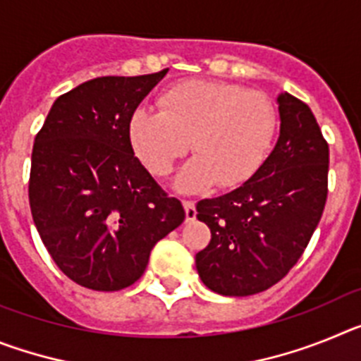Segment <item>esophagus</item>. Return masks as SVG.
Returning a JSON list of instances; mask_svg holds the SVG:
<instances>
[{"mask_svg": "<svg viewBox=\"0 0 361 361\" xmlns=\"http://www.w3.org/2000/svg\"><path fill=\"white\" fill-rule=\"evenodd\" d=\"M184 209H186V220H193L197 216V209H195V202L193 200H183Z\"/></svg>", "mask_w": 361, "mask_h": 361, "instance_id": "obj_1", "label": "esophagus"}]
</instances>
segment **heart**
<instances>
[{"label":"heart","mask_w":361,"mask_h":361,"mask_svg":"<svg viewBox=\"0 0 361 361\" xmlns=\"http://www.w3.org/2000/svg\"><path fill=\"white\" fill-rule=\"evenodd\" d=\"M161 110L137 108L130 142L157 177L171 173L191 149L195 157L177 178L184 191L216 183L235 188L262 166L276 133V108L262 92L222 81H184L159 97Z\"/></svg>","instance_id":"obj_1"}]
</instances>
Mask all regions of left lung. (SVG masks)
Masks as SVG:
<instances>
[{"mask_svg": "<svg viewBox=\"0 0 361 361\" xmlns=\"http://www.w3.org/2000/svg\"><path fill=\"white\" fill-rule=\"evenodd\" d=\"M280 137L250 180L216 199L197 202L212 240L195 255L212 291L247 296L288 275L307 247L327 200L329 145L311 108L279 95Z\"/></svg>", "mask_w": 361, "mask_h": 361, "instance_id": "1", "label": "left lung"}]
</instances>
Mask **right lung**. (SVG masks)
Here are the masks:
<instances>
[{"label":"right lung","mask_w":361,"mask_h":361,"mask_svg":"<svg viewBox=\"0 0 361 361\" xmlns=\"http://www.w3.org/2000/svg\"><path fill=\"white\" fill-rule=\"evenodd\" d=\"M168 68L106 75L59 95L32 148L28 202L56 266L82 288L141 279L153 245L186 212L133 153L130 119Z\"/></svg>","instance_id":"1"}]
</instances>
